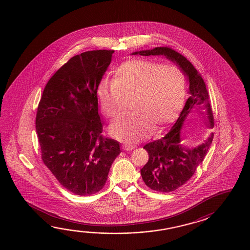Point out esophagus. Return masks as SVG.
Masks as SVG:
<instances>
[{"label": "esophagus", "instance_id": "obj_1", "mask_svg": "<svg viewBox=\"0 0 250 250\" xmlns=\"http://www.w3.org/2000/svg\"><path fill=\"white\" fill-rule=\"evenodd\" d=\"M133 148H134V147L133 145H130V144H124L123 145V149L125 150V151H131V150H133Z\"/></svg>", "mask_w": 250, "mask_h": 250}]
</instances>
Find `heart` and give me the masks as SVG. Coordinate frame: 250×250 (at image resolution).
<instances>
[{"label": "heart", "instance_id": "obj_1", "mask_svg": "<svg viewBox=\"0 0 250 250\" xmlns=\"http://www.w3.org/2000/svg\"><path fill=\"white\" fill-rule=\"evenodd\" d=\"M100 107L106 117L119 114L122 98H131L132 112L118 118L109 128L113 138L133 144L170 123L184 106L185 78L173 66H164L147 60H132L114 71L113 81L104 79L97 91Z\"/></svg>", "mask_w": 250, "mask_h": 250}]
</instances>
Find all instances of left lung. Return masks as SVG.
Returning a JSON list of instances; mask_svg holds the SVG:
<instances>
[{"label": "left lung", "mask_w": 250, "mask_h": 250, "mask_svg": "<svg viewBox=\"0 0 250 250\" xmlns=\"http://www.w3.org/2000/svg\"><path fill=\"white\" fill-rule=\"evenodd\" d=\"M133 54L167 57L169 61L176 63L188 78L189 97L177 121L164 137L143 147L148 154V162L141 169L143 182L153 190L171 192L192 177L196 168L204 160L213 141L214 133H212L204 143L189 148L182 144L181 137L186 117L197 107L204 108L208 117L206 125L209 128L214 127V117L209 103L208 92L203 78L193 65L173 49L169 47H156L152 50L135 51Z\"/></svg>", "instance_id": "1"}]
</instances>
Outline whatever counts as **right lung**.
<instances>
[{
	"label": "right lung",
	"mask_w": 250,
	"mask_h": 250,
	"mask_svg": "<svg viewBox=\"0 0 250 250\" xmlns=\"http://www.w3.org/2000/svg\"><path fill=\"white\" fill-rule=\"evenodd\" d=\"M114 51L71 58L48 81L37 107L36 129L42 159L72 193L88 196L106 184L119 143L102 135L98 86Z\"/></svg>",
	"instance_id": "right-lung-1"
}]
</instances>
